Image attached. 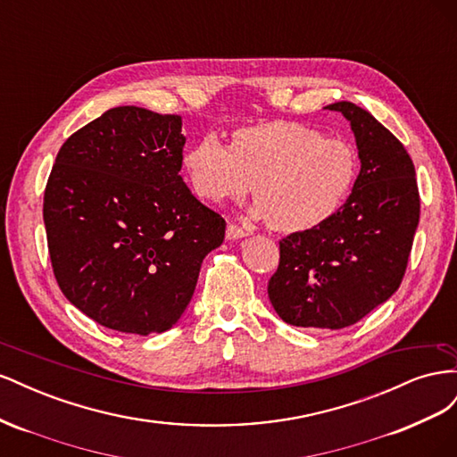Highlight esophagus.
Segmentation results:
<instances>
[{
	"instance_id": "1",
	"label": "esophagus",
	"mask_w": 457,
	"mask_h": 457,
	"mask_svg": "<svg viewBox=\"0 0 457 457\" xmlns=\"http://www.w3.org/2000/svg\"><path fill=\"white\" fill-rule=\"evenodd\" d=\"M247 234H250V230H245V228H242V227H238V225H228L227 227V238L228 240H238V238H244V237H247Z\"/></svg>"
}]
</instances>
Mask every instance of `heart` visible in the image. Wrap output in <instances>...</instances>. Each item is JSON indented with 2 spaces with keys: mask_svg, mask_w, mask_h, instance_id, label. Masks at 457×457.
I'll return each mask as SVG.
<instances>
[{
  "mask_svg": "<svg viewBox=\"0 0 457 457\" xmlns=\"http://www.w3.org/2000/svg\"><path fill=\"white\" fill-rule=\"evenodd\" d=\"M204 200H240L253 188L252 213L280 232L324 223L351 195L358 162L341 139L295 121H265L232 133L230 146L207 133L183 158Z\"/></svg>",
  "mask_w": 457,
  "mask_h": 457,
  "instance_id": "b5f03b06",
  "label": "heart"
}]
</instances>
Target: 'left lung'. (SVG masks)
<instances>
[{
  "mask_svg": "<svg viewBox=\"0 0 457 457\" xmlns=\"http://www.w3.org/2000/svg\"><path fill=\"white\" fill-rule=\"evenodd\" d=\"M326 108L351 123L361 173L334 215L280 242L267 292L284 322L341 329L403 282L420 223V192L406 148L368 110L349 101Z\"/></svg>",
  "mask_w": 457,
  "mask_h": 457,
  "instance_id": "1",
  "label": "left lung"
}]
</instances>
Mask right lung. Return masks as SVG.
I'll use <instances>...</instances> for the list:
<instances>
[{"label":"right lung","mask_w":457,"mask_h":457,"mask_svg":"<svg viewBox=\"0 0 457 457\" xmlns=\"http://www.w3.org/2000/svg\"><path fill=\"white\" fill-rule=\"evenodd\" d=\"M183 120L118 106L61 146L44 196L54 278L96 324L162 334L188 307L225 219L179 175Z\"/></svg>","instance_id":"1"}]
</instances>
